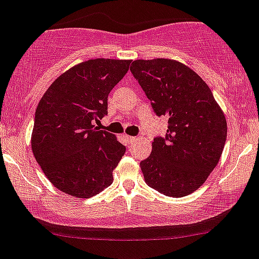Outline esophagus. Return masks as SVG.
Instances as JSON below:
<instances>
[{"mask_svg": "<svg viewBox=\"0 0 259 259\" xmlns=\"http://www.w3.org/2000/svg\"><path fill=\"white\" fill-rule=\"evenodd\" d=\"M125 140H126V143L127 144H133L135 141V138L134 137H129V135H126V137H125Z\"/></svg>", "mask_w": 259, "mask_h": 259, "instance_id": "1", "label": "esophagus"}]
</instances>
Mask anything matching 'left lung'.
I'll use <instances>...</instances> for the list:
<instances>
[{"instance_id":"8db88e82","label":"left lung","mask_w":259,"mask_h":259,"mask_svg":"<svg viewBox=\"0 0 259 259\" xmlns=\"http://www.w3.org/2000/svg\"><path fill=\"white\" fill-rule=\"evenodd\" d=\"M130 72L165 115V137L154 138L152 151L140 162L148 186L170 197L197 190L221 157L227 137L225 115L207 84L192 69L170 59L134 61Z\"/></svg>"}]
</instances>
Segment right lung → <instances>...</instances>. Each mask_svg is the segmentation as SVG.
<instances>
[{
  "label": "right lung",
  "mask_w": 259,
  "mask_h": 259,
  "mask_svg": "<svg viewBox=\"0 0 259 259\" xmlns=\"http://www.w3.org/2000/svg\"><path fill=\"white\" fill-rule=\"evenodd\" d=\"M130 61L91 59L51 84L34 115L32 151L61 191L89 198L113 184L125 146L94 121L108 114V95L129 70Z\"/></svg>",
  "instance_id": "obj_1"
}]
</instances>
